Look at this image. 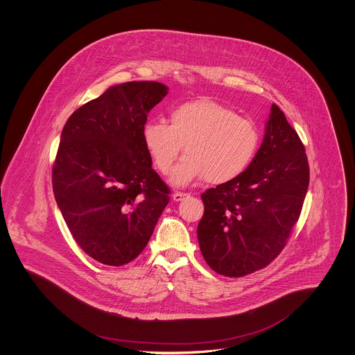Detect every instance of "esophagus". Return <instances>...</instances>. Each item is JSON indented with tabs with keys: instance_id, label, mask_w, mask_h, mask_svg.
Returning <instances> with one entry per match:
<instances>
[{
	"instance_id": "1",
	"label": "esophagus",
	"mask_w": 355,
	"mask_h": 355,
	"mask_svg": "<svg viewBox=\"0 0 355 355\" xmlns=\"http://www.w3.org/2000/svg\"><path fill=\"white\" fill-rule=\"evenodd\" d=\"M187 197H190L187 193H181V191H175V193L173 194V200H174L175 202H181V201H184Z\"/></svg>"
}]
</instances>
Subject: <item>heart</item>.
I'll use <instances>...</instances> for the list:
<instances>
[{"label":"heart","instance_id":"obj_1","mask_svg":"<svg viewBox=\"0 0 355 355\" xmlns=\"http://www.w3.org/2000/svg\"><path fill=\"white\" fill-rule=\"evenodd\" d=\"M142 138L154 165L165 175L185 146L186 155L171 174L177 186L203 177L211 185L236 180L253 161L259 144L253 121L210 98L178 103L170 110V125L150 121Z\"/></svg>","mask_w":355,"mask_h":355}]
</instances>
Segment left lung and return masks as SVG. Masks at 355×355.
Listing matches in <instances>:
<instances>
[{
  "mask_svg": "<svg viewBox=\"0 0 355 355\" xmlns=\"http://www.w3.org/2000/svg\"><path fill=\"white\" fill-rule=\"evenodd\" d=\"M309 175L304 144L272 103L262 145L248 169L201 196L205 211L197 236L206 263L234 278L266 268L300 218Z\"/></svg>",
  "mask_w": 355,
  "mask_h": 355,
  "instance_id": "left-lung-1",
  "label": "left lung"
}]
</instances>
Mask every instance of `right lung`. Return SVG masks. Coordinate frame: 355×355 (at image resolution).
<instances>
[{
    "label": "right lung",
    "mask_w": 355,
    "mask_h": 355,
    "mask_svg": "<svg viewBox=\"0 0 355 355\" xmlns=\"http://www.w3.org/2000/svg\"><path fill=\"white\" fill-rule=\"evenodd\" d=\"M155 81L110 86L69 117L51 171L53 193L78 246L107 266L132 262L169 203L142 130L168 94Z\"/></svg>",
    "instance_id": "obj_1"
}]
</instances>
